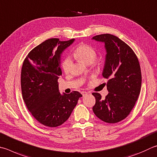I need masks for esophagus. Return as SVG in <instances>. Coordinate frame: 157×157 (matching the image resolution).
<instances>
[{
    "instance_id": "esophagus-1",
    "label": "esophagus",
    "mask_w": 157,
    "mask_h": 157,
    "mask_svg": "<svg viewBox=\"0 0 157 157\" xmlns=\"http://www.w3.org/2000/svg\"><path fill=\"white\" fill-rule=\"evenodd\" d=\"M82 93V96H86L87 94H88V93L87 92H86V91H82V92L81 93Z\"/></svg>"
}]
</instances>
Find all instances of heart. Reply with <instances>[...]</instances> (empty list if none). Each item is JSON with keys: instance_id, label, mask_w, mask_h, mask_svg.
<instances>
[{"instance_id": "1", "label": "heart", "mask_w": 157, "mask_h": 157, "mask_svg": "<svg viewBox=\"0 0 157 157\" xmlns=\"http://www.w3.org/2000/svg\"><path fill=\"white\" fill-rule=\"evenodd\" d=\"M73 56L75 59H78L86 64L93 63L96 58L97 53L92 47L86 44H81L74 51ZM62 69L64 73H69L73 66V61L70 57H67L62 62Z\"/></svg>"}]
</instances>
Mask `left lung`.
I'll list each match as a JSON object with an SVG mask.
<instances>
[{"mask_svg": "<svg viewBox=\"0 0 157 157\" xmlns=\"http://www.w3.org/2000/svg\"><path fill=\"white\" fill-rule=\"evenodd\" d=\"M93 39L105 44L107 53L102 75L108 79L109 92L105 99L98 93H92L95 98L93 110L103 121L117 123L129 115L140 94V64L133 50L117 36L105 33Z\"/></svg>", "mask_w": 157, "mask_h": 157, "instance_id": "1", "label": "left lung"}]
</instances>
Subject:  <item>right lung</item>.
<instances>
[{
    "label": "right lung",
    "instance_id": "obj_1",
    "mask_svg": "<svg viewBox=\"0 0 157 157\" xmlns=\"http://www.w3.org/2000/svg\"><path fill=\"white\" fill-rule=\"evenodd\" d=\"M74 40L48 39L33 48L22 64V98L33 117L45 126L56 128L64 124L82 97L78 91L61 95L58 89L60 55Z\"/></svg>",
    "mask_w": 157,
    "mask_h": 157
}]
</instances>
